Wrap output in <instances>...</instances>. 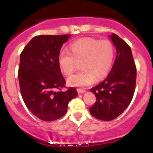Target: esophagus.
Instances as JSON below:
<instances>
[{"label":"esophagus","mask_w":153,"mask_h":153,"mask_svg":"<svg viewBox=\"0 0 153 153\" xmlns=\"http://www.w3.org/2000/svg\"><path fill=\"white\" fill-rule=\"evenodd\" d=\"M85 89H81V88H78L77 89V92H78V94H84V93L85 92Z\"/></svg>","instance_id":"1"}]
</instances>
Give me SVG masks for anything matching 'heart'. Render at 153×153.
<instances>
[{
  "mask_svg": "<svg viewBox=\"0 0 153 153\" xmlns=\"http://www.w3.org/2000/svg\"><path fill=\"white\" fill-rule=\"evenodd\" d=\"M114 48L107 40L91 38L79 39L71 45L70 52L63 50L59 52L58 63L65 75H70L75 71L77 62H80L81 71L68 79L73 86H87L106 75L113 64Z\"/></svg>",
  "mask_w": 153,
  "mask_h": 153,
  "instance_id": "heart-1",
  "label": "heart"
}]
</instances>
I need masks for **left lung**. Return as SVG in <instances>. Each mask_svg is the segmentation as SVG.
<instances>
[{"mask_svg": "<svg viewBox=\"0 0 153 153\" xmlns=\"http://www.w3.org/2000/svg\"><path fill=\"white\" fill-rule=\"evenodd\" d=\"M117 50V57L109 74L102 82L91 89L96 97L90 113L103 121L113 120L127 108L133 98L137 70L131 48L124 40L109 36Z\"/></svg>", "mask_w": 153, "mask_h": 153, "instance_id": "8db88e82", "label": "left lung"}]
</instances>
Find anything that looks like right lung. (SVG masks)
<instances>
[{"mask_svg": "<svg viewBox=\"0 0 153 153\" xmlns=\"http://www.w3.org/2000/svg\"><path fill=\"white\" fill-rule=\"evenodd\" d=\"M71 34L39 35L26 45L20 55L19 81L26 107L39 119L46 122L65 114L68 105L76 97L74 88L57 91L65 87L64 77L58 63L63 44Z\"/></svg>", "mask_w": 153, "mask_h": 153, "instance_id": "right-lung-1", "label": "right lung"}]
</instances>
